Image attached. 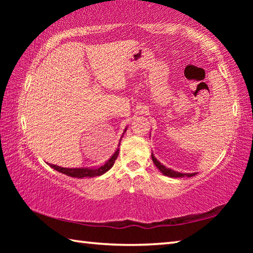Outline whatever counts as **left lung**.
<instances>
[{"label":"left lung","instance_id":"left-lung-1","mask_svg":"<svg viewBox=\"0 0 253 253\" xmlns=\"http://www.w3.org/2000/svg\"><path fill=\"white\" fill-rule=\"evenodd\" d=\"M152 160L154 162V164H155L156 168L161 170V173L163 175H165V176H169V177H192L194 176L195 173H179L176 172V170H173L172 169H169L166 168L165 165H163L161 162L157 161V158L154 156V154L152 153Z\"/></svg>","mask_w":253,"mask_h":253}]
</instances>
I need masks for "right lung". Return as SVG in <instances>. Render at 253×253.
<instances>
[{"mask_svg": "<svg viewBox=\"0 0 253 253\" xmlns=\"http://www.w3.org/2000/svg\"><path fill=\"white\" fill-rule=\"evenodd\" d=\"M127 128H125V130L124 132L126 131ZM124 136V135H123ZM121 140H122V137H121ZM121 140H119V145H121ZM119 145L118 147L116 148V152H115L111 157L109 158L108 161H107L104 165L101 166H98V168H75V169H69V168H61V166H58V165H53V164H49L51 169H53L55 170H58V172L68 175V176H71V177H76V178H83V177H95V176H99V175L105 174L106 172H108V170L113 168L115 161H116V158L119 154Z\"/></svg>", "mask_w": 253, "mask_h": 253, "instance_id": "1", "label": "right lung"}]
</instances>
